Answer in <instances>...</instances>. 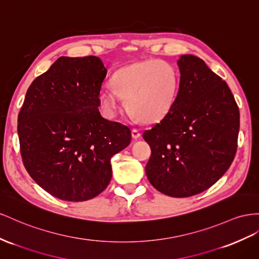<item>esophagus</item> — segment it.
<instances>
[{"mask_svg": "<svg viewBox=\"0 0 259 259\" xmlns=\"http://www.w3.org/2000/svg\"><path fill=\"white\" fill-rule=\"evenodd\" d=\"M141 132H139L138 130H136V128H133L132 130V137L133 138H135V139H137V138H139L141 137Z\"/></svg>", "mask_w": 259, "mask_h": 259, "instance_id": "esophagus-1", "label": "esophagus"}]
</instances>
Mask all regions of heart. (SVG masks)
<instances>
[{
  "label": "heart",
  "instance_id": "heart-1",
  "mask_svg": "<svg viewBox=\"0 0 259 259\" xmlns=\"http://www.w3.org/2000/svg\"><path fill=\"white\" fill-rule=\"evenodd\" d=\"M111 88H102L98 101L102 112L113 117L125 108L137 120L156 123L172 110L176 103L180 75L171 63L148 59L132 63L118 69L111 80Z\"/></svg>",
  "mask_w": 259,
  "mask_h": 259
}]
</instances>
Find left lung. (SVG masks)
Wrapping results in <instances>:
<instances>
[{"label":"left lung","mask_w":259,"mask_h":259,"mask_svg":"<svg viewBox=\"0 0 259 259\" xmlns=\"http://www.w3.org/2000/svg\"><path fill=\"white\" fill-rule=\"evenodd\" d=\"M180 88L172 110L146 131L151 156L146 174L167 196L190 197L208 190L231 165L240 112L229 86L201 59L182 55Z\"/></svg>","instance_id":"1"}]
</instances>
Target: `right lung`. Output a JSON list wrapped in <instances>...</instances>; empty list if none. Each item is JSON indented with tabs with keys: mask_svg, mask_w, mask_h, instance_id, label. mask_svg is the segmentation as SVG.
Masks as SVG:
<instances>
[{
	"mask_svg": "<svg viewBox=\"0 0 259 259\" xmlns=\"http://www.w3.org/2000/svg\"><path fill=\"white\" fill-rule=\"evenodd\" d=\"M106 75L99 58L61 57L26 93L17 125L23 162L59 199L98 196L112 178L111 158L131 143V130L98 109Z\"/></svg>",
	"mask_w": 259,
	"mask_h": 259,
	"instance_id": "obj_1",
	"label": "right lung"
}]
</instances>
